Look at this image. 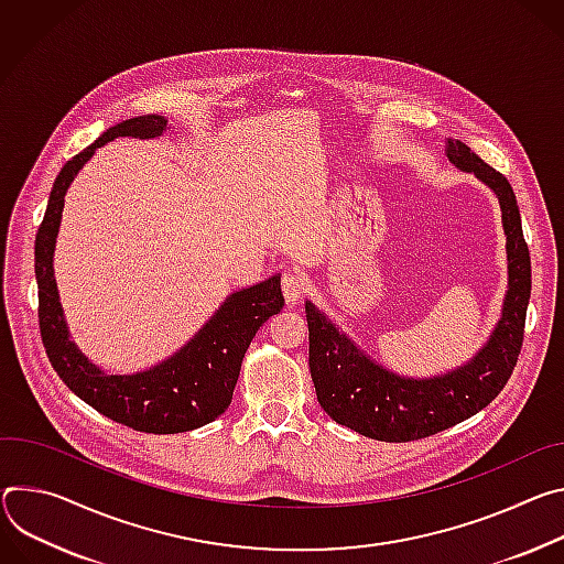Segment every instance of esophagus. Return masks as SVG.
Returning a JSON list of instances; mask_svg holds the SVG:
<instances>
[{
	"instance_id": "1",
	"label": "esophagus",
	"mask_w": 564,
	"mask_h": 564,
	"mask_svg": "<svg viewBox=\"0 0 564 564\" xmlns=\"http://www.w3.org/2000/svg\"><path fill=\"white\" fill-rule=\"evenodd\" d=\"M282 293L286 304H297V300L304 295V280L297 273H284L282 275Z\"/></svg>"
}]
</instances>
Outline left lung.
Returning <instances> with one entry per match:
<instances>
[{"mask_svg": "<svg viewBox=\"0 0 564 564\" xmlns=\"http://www.w3.org/2000/svg\"><path fill=\"white\" fill-rule=\"evenodd\" d=\"M446 156L457 170L475 174L490 187L507 235L509 286L502 316L479 351L444 373L403 377L362 351L314 302L304 304L308 369L321 408L336 423L377 442L423 440L484 410L511 379L524 338L531 258L513 187L457 139L446 141Z\"/></svg>", "mask_w": 564, "mask_h": 564, "instance_id": "1", "label": "left lung"}]
</instances>
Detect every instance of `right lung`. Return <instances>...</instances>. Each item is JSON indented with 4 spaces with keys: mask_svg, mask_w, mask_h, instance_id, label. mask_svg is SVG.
Segmentation results:
<instances>
[{
    "mask_svg": "<svg viewBox=\"0 0 564 564\" xmlns=\"http://www.w3.org/2000/svg\"><path fill=\"white\" fill-rule=\"evenodd\" d=\"M167 130L165 116L148 113L122 120L102 132L55 176L44 219L35 235L40 334L57 377L107 419L154 434L187 432L224 414L250 340L284 306L280 273L253 286L237 289L226 295L215 314L183 347L134 373L105 371L72 340L53 275L55 239L69 185L105 143L118 137L156 139Z\"/></svg>",
    "mask_w": 564,
    "mask_h": 564,
    "instance_id": "1",
    "label": "right lung"
}]
</instances>
